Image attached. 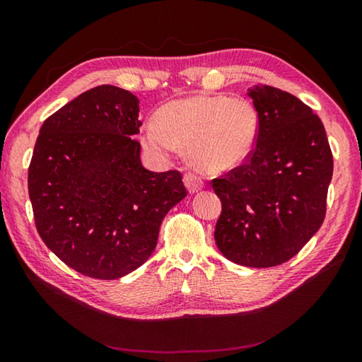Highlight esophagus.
Instances as JSON below:
<instances>
[{"label": "esophagus", "mask_w": 362, "mask_h": 362, "mask_svg": "<svg viewBox=\"0 0 362 362\" xmlns=\"http://www.w3.org/2000/svg\"><path fill=\"white\" fill-rule=\"evenodd\" d=\"M183 183H185V187L189 193H196L203 188V180H201L198 175H194L193 173H187L183 175Z\"/></svg>", "instance_id": "esophagus-1"}]
</instances>
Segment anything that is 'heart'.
<instances>
[{
  "label": "heart",
  "mask_w": 362,
  "mask_h": 362,
  "mask_svg": "<svg viewBox=\"0 0 362 362\" xmlns=\"http://www.w3.org/2000/svg\"><path fill=\"white\" fill-rule=\"evenodd\" d=\"M259 115L252 103L223 95H196L168 103L144 129V144L158 155L177 146L201 173L223 174L240 166L252 151Z\"/></svg>",
  "instance_id": "1"
}]
</instances>
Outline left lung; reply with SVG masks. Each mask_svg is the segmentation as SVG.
Here are the masks:
<instances>
[{"label":"left lung","instance_id":"left-lung-1","mask_svg":"<svg viewBox=\"0 0 362 362\" xmlns=\"http://www.w3.org/2000/svg\"><path fill=\"white\" fill-rule=\"evenodd\" d=\"M259 134L246 163L212 180L222 201L216 244L243 267L292 259L321 228L334 159L320 116L296 95L255 84Z\"/></svg>","mask_w":362,"mask_h":362}]
</instances>
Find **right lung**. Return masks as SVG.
<instances>
[{
  "label": "right lung",
  "mask_w": 362,
  "mask_h": 362,
  "mask_svg": "<svg viewBox=\"0 0 362 362\" xmlns=\"http://www.w3.org/2000/svg\"><path fill=\"white\" fill-rule=\"evenodd\" d=\"M139 99L102 84L41 126L28 194L41 240L84 276L118 279L150 259L166 214L187 196L179 170L140 161Z\"/></svg>",
  "instance_id": "right-lung-1"
}]
</instances>
